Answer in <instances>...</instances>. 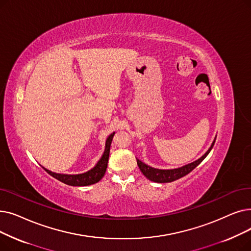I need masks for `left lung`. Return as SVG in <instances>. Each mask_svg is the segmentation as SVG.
I'll return each mask as SVG.
<instances>
[{
    "label": "left lung",
    "instance_id": "8db88e82",
    "mask_svg": "<svg viewBox=\"0 0 251 251\" xmlns=\"http://www.w3.org/2000/svg\"><path fill=\"white\" fill-rule=\"evenodd\" d=\"M214 142H216V139L213 140L211 146L209 147V149L206 151V153L203 155V156H201L199 159H197L194 162H191L189 164L182 166V168L174 169V170H158V169L151 168V166L145 164L144 162H142L139 159H137V164L139 166L140 171L142 172V174L144 175L148 178V180L155 182V183H171V182L178 180V178H181L184 176L188 175L190 172H192L198 164H200L201 161L207 156L208 153L212 149V147L214 145Z\"/></svg>",
    "mask_w": 251,
    "mask_h": 251
}]
</instances>
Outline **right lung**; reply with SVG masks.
Here are the masks:
<instances>
[{
	"mask_svg": "<svg viewBox=\"0 0 251 251\" xmlns=\"http://www.w3.org/2000/svg\"><path fill=\"white\" fill-rule=\"evenodd\" d=\"M113 136H114V133H112L108 138H107L106 144H105V150L102 157L97 162V164L95 165L91 171L87 173L79 174V175H62V174L53 173L45 168L44 170L50 176L57 178L58 181H60L69 186H89V185L96 184L105 175V172L107 169V163H108L110 145H111Z\"/></svg>",
	"mask_w": 251,
	"mask_h": 251,
	"instance_id": "1",
	"label": "right lung"
}]
</instances>
